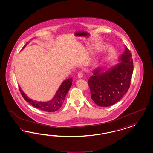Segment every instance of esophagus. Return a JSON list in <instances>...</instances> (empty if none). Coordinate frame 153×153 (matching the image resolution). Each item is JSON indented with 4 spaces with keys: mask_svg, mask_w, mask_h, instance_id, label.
<instances>
[{
    "mask_svg": "<svg viewBox=\"0 0 153 153\" xmlns=\"http://www.w3.org/2000/svg\"><path fill=\"white\" fill-rule=\"evenodd\" d=\"M78 77H79V79H81V78H82L83 72H82V71H81V72H79V74H78Z\"/></svg>",
    "mask_w": 153,
    "mask_h": 153,
    "instance_id": "34e87169",
    "label": "esophagus"
}]
</instances>
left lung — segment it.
Instances as JSON below:
<instances>
[{
    "label": "left lung",
    "instance_id": "1",
    "mask_svg": "<svg viewBox=\"0 0 153 153\" xmlns=\"http://www.w3.org/2000/svg\"><path fill=\"white\" fill-rule=\"evenodd\" d=\"M121 62L105 72L97 68L88 80L91 99L97 105L108 107L119 101L130 86L133 72L132 54L127 47L120 56Z\"/></svg>",
    "mask_w": 153,
    "mask_h": 153
}]
</instances>
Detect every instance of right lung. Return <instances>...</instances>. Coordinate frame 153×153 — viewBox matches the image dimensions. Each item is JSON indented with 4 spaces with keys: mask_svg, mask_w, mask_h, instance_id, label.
<instances>
[{
    "mask_svg": "<svg viewBox=\"0 0 153 153\" xmlns=\"http://www.w3.org/2000/svg\"><path fill=\"white\" fill-rule=\"evenodd\" d=\"M27 44L24 46L23 48H24L27 45ZM72 78L65 80L61 85L60 87H59L58 91H57L53 98L51 101L47 102H38L29 99L21 90L20 87L19 91L24 99L28 102H29L30 105H32L33 107L46 112H54L57 111L62 106L66 95L72 85Z\"/></svg>",
    "mask_w": 153,
    "mask_h": 153,
    "instance_id": "obj_1",
    "label": "right lung"
}]
</instances>
